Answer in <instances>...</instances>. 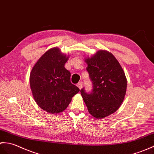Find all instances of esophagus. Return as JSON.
<instances>
[{
	"instance_id": "esophagus-1",
	"label": "esophagus",
	"mask_w": 154,
	"mask_h": 154,
	"mask_svg": "<svg viewBox=\"0 0 154 154\" xmlns=\"http://www.w3.org/2000/svg\"><path fill=\"white\" fill-rule=\"evenodd\" d=\"M77 86L81 90L82 88V82H79L77 84Z\"/></svg>"
}]
</instances>
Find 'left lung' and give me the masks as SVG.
Here are the masks:
<instances>
[{
  "label": "left lung",
  "instance_id": "left-lung-1",
  "mask_svg": "<svg viewBox=\"0 0 154 154\" xmlns=\"http://www.w3.org/2000/svg\"><path fill=\"white\" fill-rule=\"evenodd\" d=\"M85 60L93 89L87 93L83 88L81 95L92 116L106 117L117 111L124 100L127 86L125 74L118 60L107 51H98Z\"/></svg>",
  "mask_w": 154,
  "mask_h": 154
}]
</instances>
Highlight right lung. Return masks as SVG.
Instances as JSON below:
<instances>
[{
    "mask_svg": "<svg viewBox=\"0 0 154 154\" xmlns=\"http://www.w3.org/2000/svg\"><path fill=\"white\" fill-rule=\"evenodd\" d=\"M68 57L53 48L37 60L30 73L29 82L34 100L50 113L65 110L74 95L80 91L70 82V72L64 68Z\"/></svg>",
    "mask_w": 154,
    "mask_h": 154,
    "instance_id": "right-lung-1",
    "label": "right lung"
}]
</instances>
